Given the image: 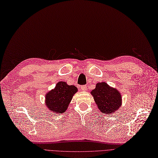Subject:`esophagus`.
<instances>
[{
  "label": "esophagus",
  "instance_id": "obj_1",
  "mask_svg": "<svg viewBox=\"0 0 158 158\" xmlns=\"http://www.w3.org/2000/svg\"><path fill=\"white\" fill-rule=\"evenodd\" d=\"M80 88L82 91H85V90H87V86L85 85H81V86H80Z\"/></svg>",
  "mask_w": 158,
  "mask_h": 158
}]
</instances>
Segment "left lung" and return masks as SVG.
Masks as SVG:
<instances>
[{"label": "left lung", "instance_id": "1", "mask_svg": "<svg viewBox=\"0 0 158 158\" xmlns=\"http://www.w3.org/2000/svg\"><path fill=\"white\" fill-rule=\"evenodd\" d=\"M98 108L104 114H113L120 107L122 97L120 93L105 82L97 83L96 88L91 91Z\"/></svg>", "mask_w": 158, "mask_h": 158}]
</instances>
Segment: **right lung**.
<instances>
[{
    "instance_id": "obj_1",
    "label": "right lung",
    "mask_w": 158,
    "mask_h": 158,
    "mask_svg": "<svg viewBox=\"0 0 158 158\" xmlns=\"http://www.w3.org/2000/svg\"><path fill=\"white\" fill-rule=\"evenodd\" d=\"M78 89L74 85H69L64 81H59L54 89L46 95V103L51 112L61 114L67 109L73 95Z\"/></svg>"
}]
</instances>
